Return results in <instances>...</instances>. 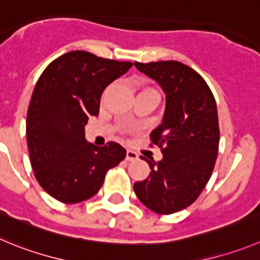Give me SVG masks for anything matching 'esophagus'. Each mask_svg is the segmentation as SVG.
Here are the masks:
<instances>
[{"label":"esophagus","mask_w":260,"mask_h":260,"mask_svg":"<svg viewBox=\"0 0 260 260\" xmlns=\"http://www.w3.org/2000/svg\"><path fill=\"white\" fill-rule=\"evenodd\" d=\"M125 159L127 160H136L138 159V154L136 151H133V150H127V156H125Z\"/></svg>","instance_id":"1"}]
</instances>
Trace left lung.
<instances>
[{"instance_id":"left-lung-1","label":"left lung","mask_w":260,"mask_h":260,"mask_svg":"<svg viewBox=\"0 0 260 260\" xmlns=\"http://www.w3.org/2000/svg\"><path fill=\"white\" fill-rule=\"evenodd\" d=\"M166 93L161 123L151 132L163 159H145L150 176L133 185L145 207L172 214L193 203L214 169L219 145L217 104L199 73L179 61L135 62Z\"/></svg>"}]
</instances>
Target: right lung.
Segmentation results:
<instances>
[{
	"mask_svg": "<svg viewBox=\"0 0 260 260\" xmlns=\"http://www.w3.org/2000/svg\"><path fill=\"white\" fill-rule=\"evenodd\" d=\"M132 62L70 51L41 74L26 114L31 168L41 187L65 204L92 198L106 172L125 157L116 142L99 147L86 140L84 125L100 110L104 89Z\"/></svg>",
	"mask_w": 260,
	"mask_h": 260,
	"instance_id": "add662e5",
	"label": "right lung"
}]
</instances>
